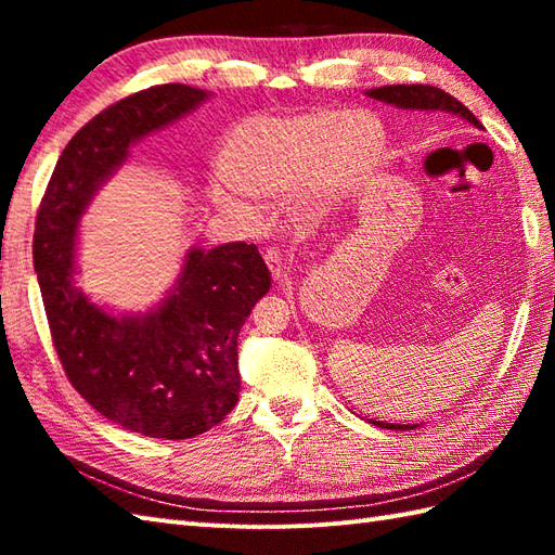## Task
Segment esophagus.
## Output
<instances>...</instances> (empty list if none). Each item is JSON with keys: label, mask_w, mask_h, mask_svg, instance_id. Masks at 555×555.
<instances>
[{"label": "esophagus", "mask_w": 555, "mask_h": 555, "mask_svg": "<svg viewBox=\"0 0 555 555\" xmlns=\"http://www.w3.org/2000/svg\"><path fill=\"white\" fill-rule=\"evenodd\" d=\"M264 262H267V267L271 271V276H274V281H281V279L286 276V262H284V257H281L279 250H267L264 253Z\"/></svg>", "instance_id": "1"}]
</instances>
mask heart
Segmentation results:
<instances>
[{"instance_id": "heart-1", "label": "heart", "mask_w": 555, "mask_h": 555, "mask_svg": "<svg viewBox=\"0 0 555 555\" xmlns=\"http://www.w3.org/2000/svg\"><path fill=\"white\" fill-rule=\"evenodd\" d=\"M384 150V126L370 114L250 116L223 138L217 155L223 179L209 183V197L253 227L259 211L247 195L281 199L302 185L317 195L344 191L382 162Z\"/></svg>"}]
</instances>
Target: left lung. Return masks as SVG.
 Instances as JSON below:
<instances>
[{
  "instance_id": "8db88e82",
  "label": "left lung",
  "mask_w": 555,
  "mask_h": 555,
  "mask_svg": "<svg viewBox=\"0 0 555 555\" xmlns=\"http://www.w3.org/2000/svg\"><path fill=\"white\" fill-rule=\"evenodd\" d=\"M367 95L393 104L398 109H408V112H446V114H455L460 119H465L467 124H473L481 128L477 121V116L469 112L463 102H457L453 95L448 92L431 88V86H384V88H372L367 90ZM382 429H415V424H384V422H372Z\"/></svg>"
}]
</instances>
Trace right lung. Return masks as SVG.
Wrapping results in <instances>:
<instances>
[{"instance_id": "1", "label": "right lung", "mask_w": 555, "mask_h": 555, "mask_svg": "<svg viewBox=\"0 0 555 555\" xmlns=\"http://www.w3.org/2000/svg\"><path fill=\"white\" fill-rule=\"evenodd\" d=\"M209 100L167 82L100 112L70 138L38 209L33 262L70 386L100 415L152 439H193L238 403V334L271 286L257 245L191 247L169 296L114 314L76 286L78 223L131 145Z\"/></svg>"}]
</instances>
